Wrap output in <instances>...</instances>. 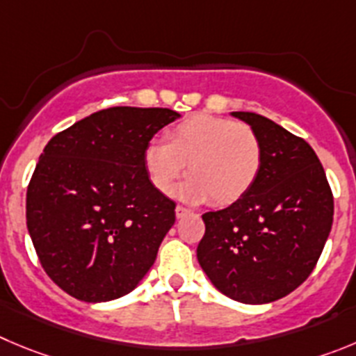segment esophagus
Instances as JSON below:
<instances>
[{"mask_svg":"<svg viewBox=\"0 0 356 356\" xmlns=\"http://www.w3.org/2000/svg\"><path fill=\"white\" fill-rule=\"evenodd\" d=\"M188 212V209L182 207V205H177V207H175V216H177V218H182V216H186Z\"/></svg>","mask_w":356,"mask_h":356,"instance_id":"esophagus-1","label":"esophagus"}]
</instances>
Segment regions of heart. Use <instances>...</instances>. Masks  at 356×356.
Returning a JSON list of instances; mask_svg holds the SVG:
<instances>
[{
    "label": "heart",
    "mask_w": 356,
    "mask_h": 356,
    "mask_svg": "<svg viewBox=\"0 0 356 356\" xmlns=\"http://www.w3.org/2000/svg\"><path fill=\"white\" fill-rule=\"evenodd\" d=\"M167 140L151 142L144 154L147 177L159 193H170L188 163L189 179L181 188L182 197L230 205L253 188L260 174V137L235 119L189 115L168 131Z\"/></svg>",
    "instance_id": "heart-1"
}]
</instances>
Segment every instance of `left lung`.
I'll return each mask as SVG.
<instances>
[{
  "label": "left lung",
  "instance_id": "1",
  "mask_svg": "<svg viewBox=\"0 0 356 356\" xmlns=\"http://www.w3.org/2000/svg\"><path fill=\"white\" fill-rule=\"evenodd\" d=\"M234 115L260 137V174L230 207L202 216L197 257L221 293L267 304L297 290L316 267L334 221V197L304 138L254 112Z\"/></svg>",
  "mask_w": 356,
  "mask_h": 356
}]
</instances>
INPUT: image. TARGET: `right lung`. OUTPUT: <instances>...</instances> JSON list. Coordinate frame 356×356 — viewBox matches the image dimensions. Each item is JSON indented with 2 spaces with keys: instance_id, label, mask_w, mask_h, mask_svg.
<instances>
[{
  "instance_id": "obj_1",
  "label": "right lung",
  "mask_w": 356,
  "mask_h": 356,
  "mask_svg": "<svg viewBox=\"0 0 356 356\" xmlns=\"http://www.w3.org/2000/svg\"><path fill=\"white\" fill-rule=\"evenodd\" d=\"M179 114L111 107L49 140L26 195V223L43 270L72 297L107 302L147 274L175 204L151 184L149 142Z\"/></svg>"
}]
</instances>
